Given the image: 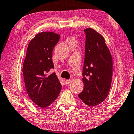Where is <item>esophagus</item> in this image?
<instances>
[{
  "instance_id": "34e87169",
  "label": "esophagus",
  "mask_w": 134,
  "mask_h": 134,
  "mask_svg": "<svg viewBox=\"0 0 134 134\" xmlns=\"http://www.w3.org/2000/svg\"><path fill=\"white\" fill-rule=\"evenodd\" d=\"M71 79H66V80H65V83L66 84H68L69 83L71 82Z\"/></svg>"
}]
</instances>
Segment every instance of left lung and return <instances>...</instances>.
I'll return each mask as SVG.
<instances>
[{
  "label": "left lung",
  "instance_id": "1",
  "mask_svg": "<svg viewBox=\"0 0 134 134\" xmlns=\"http://www.w3.org/2000/svg\"><path fill=\"white\" fill-rule=\"evenodd\" d=\"M86 35L85 59L82 71L84 88L78 95L91 107L106 99L111 88L112 59L104 37L92 28L84 29Z\"/></svg>",
  "mask_w": 134,
  "mask_h": 134
}]
</instances>
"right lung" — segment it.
I'll return each instance as SVG.
<instances>
[{"label": "right lung", "mask_w": 134, "mask_h": 134, "mask_svg": "<svg viewBox=\"0 0 134 134\" xmlns=\"http://www.w3.org/2000/svg\"><path fill=\"white\" fill-rule=\"evenodd\" d=\"M60 35L41 32L29 42L23 62V75L27 95L41 108L47 107L59 95L62 85L55 73L48 75L54 68L52 52Z\"/></svg>", "instance_id": "add662e5"}]
</instances>
